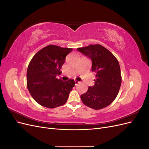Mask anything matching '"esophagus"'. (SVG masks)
<instances>
[{"mask_svg":"<svg viewBox=\"0 0 149 149\" xmlns=\"http://www.w3.org/2000/svg\"><path fill=\"white\" fill-rule=\"evenodd\" d=\"M74 83H75V85H77V84H78L79 83V82L78 81L75 80V81H74Z\"/></svg>","mask_w":149,"mask_h":149,"instance_id":"obj_1","label":"esophagus"}]
</instances>
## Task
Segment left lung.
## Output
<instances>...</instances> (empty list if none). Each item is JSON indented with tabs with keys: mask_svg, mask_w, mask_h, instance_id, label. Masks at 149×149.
<instances>
[{
	"mask_svg": "<svg viewBox=\"0 0 149 149\" xmlns=\"http://www.w3.org/2000/svg\"><path fill=\"white\" fill-rule=\"evenodd\" d=\"M92 60L91 71L96 74L95 84L81 96L82 102L92 109H103L113 102L119 91L122 76L118 60L100 44L78 48Z\"/></svg>",
	"mask_w": 149,
	"mask_h": 149,
	"instance_id": "left-lung-1",
	"label": "left lung"
}]
</instances>
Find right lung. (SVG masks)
Returning <instances> with one entry per match:
<instances>
[{
  "mask_svg": "<svg viewBox=\"0 0 149 149\" xmlns=\"http://www.w3.org/2000/svg\"><path fill=\"white\" fill-rule=\"evenodd\" d=\"M73 48L53 45L43 48L31 60L26 71V86L31 96L40 105L48 108L63 106L66 102L74 81H63L56 78L68 54Z\"/></svg>",
  "mask_w": 149,
  "mask_h": 149,
  "instance_id": "obj_1",
  "label": "right lung"
}]
</instances>
